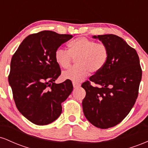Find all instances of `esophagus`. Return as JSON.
Returning a JSON list of instances; mask_svg holds the SVG:
<instances>
[{
    "label": "esophagus",
    "mask_w": 148,
    "mask_h": 148,
    "mask_svg": "<svg viewBox=\"0 0 148 148\" xmlns=\"http://www.w3.org/2000/svg\"><path fill=\"white\" fill-rule=\"evenodd\" d=\"M72 84H73V86H74V88H79L81 86V84H80L79 83L75 82V81H73Z\"/></svg>",
    "instance_id": "1"
}]
</instances>
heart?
Listing matches in <instances>:
<instances>
[{"instance_id":"b5f03b06","label":"heart","mask_w":148,"mask_h":148,"mask_svg":"<svg viewBox=\"0 0 148 148\" xmlns=\"http://www.w3.org/2000/svg\"><path fill=\"white\" fill-rule=\"evenodd\" d=\"M69 51L59 47L56 50L54 58L62 68H67L76 58V64L62 73L64 79L80 81L86 77L90 71L96 73L101 70L108 58V49L104 44L81 37L68 44Z\"/></svg>"}]
</instances>
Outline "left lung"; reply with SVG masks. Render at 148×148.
Here are the masks:
<instances>
[{"label": "left lung", "instance_id": "left-lung-1", "mask_svg": "<svg viewBox=\"0 0 148 148\" xmlns=\"http://www.w3.org/2000/svg\"><path fill=\"white\" fill-rule=\"evenodd\" d=\"M108 47V58L99 72L81 85L86 95L83 111L94 126L108 129L121 123L138 95L142 69L136 51L117 35L93 36ZM91 82L98 85L92 86Z\"/></svg>", "mask_w": 148, "mask_h": 148}]
</instances>
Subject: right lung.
I'll return each instance as SVG.
<instances>
[{"instance_id":"add662e5","label":"right lung","mask_w":148,"mask_h":148,"mask_svg":"<svg viewBox=\"0 0 148 148\" xmlns=\"http://www.w3.org/2000/svg\"><path fill=\"white\" fill-rule=\"evenodd\" d=\"M72 37L51 30L31 34L12 58L8 81L15 104L35 125H46L56 120L62 113L61 103L73 90L70 80L54 83L61 74L54 53Z\"/></svg>"}]
</instances>
